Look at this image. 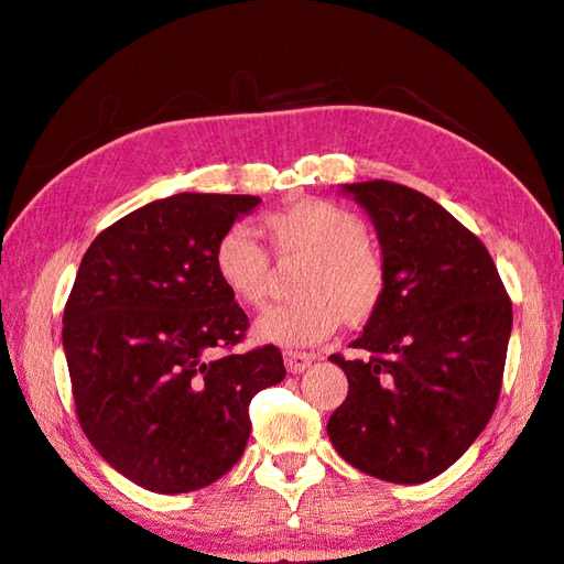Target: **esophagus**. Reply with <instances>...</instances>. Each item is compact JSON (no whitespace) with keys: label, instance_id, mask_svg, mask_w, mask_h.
<instances>
[{"label":"esophagus","instance_id":"34e87169","mask_svg":"<svg viewBox=\"0 0 564 564\" xmlns=\"http://www.w3.org/2000/svg\"><path fill=\"white\" fill-rule=\"evenodd\" d=\"M310 364H313V356L310 354H300V350H284V366H288L290 373L305 371Z\"/></svg>","mask_w":564,"mask_h":564}]
</instances>
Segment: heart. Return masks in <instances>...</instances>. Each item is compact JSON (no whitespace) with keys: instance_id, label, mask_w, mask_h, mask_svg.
Masks as SVG:
<instances>
[{"instance_id":"heart-1","label":"heart","mask_w":564,"mask_h":564,"mask_svg":"<svg viewBox=\"0 0 564 564\" xmlns=\"http://www.w3.org/2000/svg\"><path fill=\"white\" fill-rule=\"evenodd\" d=\"M262 226L276 262L302 267L292 282L297 300L259 317V340L310 346L336 333L340 323L361 328L379 313L389 272L361 216L333 200L300 198L267 214ZM214 272L228 295L247 307H262L274 280L267 247L243 226L218 236Z\"/></svg>"}]
</instances>
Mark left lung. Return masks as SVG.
I'll return each instance as SVG.
<instances>
[{
  "label": "left lung",
  "mask_w": 564,
  "mask_h": 564,
  "mask_svg": "<svg viewBox=\"0 0 564 564\" xmlns=\"http://www.w3.org/2000/svg\"><path fill=\"white\" fill-rule=\"evenodd\" d=\"M377 226L389 284L379 313L333 354L348 397L328 420L338 455L389 484H424L468 451L501 394L511 300L476 234L420 191L346 185Z\"/></svg>",
  "instance_id": "obj_1"
}]
</instances>
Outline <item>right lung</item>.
Here are the masks:
<instances>
[{
  "label": "right lung",
  "instance_id": "1",
  "mask_svg": "<svg viewBox=\"0 0 564 564\" xmlns=\"http://www.w3.org/2000/svg\"><path fill=\"white\" fill-rule=\"evenodd\" d=\"M257 195L177 193L96 236L63 310L80 430L154 494L226 476L247 447L254 394L284 379L282 350L239 354L249 317L214 272V247Z\"/></svg>",
  "mask_w": 564,
  "mask_h": 564
}]
</instances>
